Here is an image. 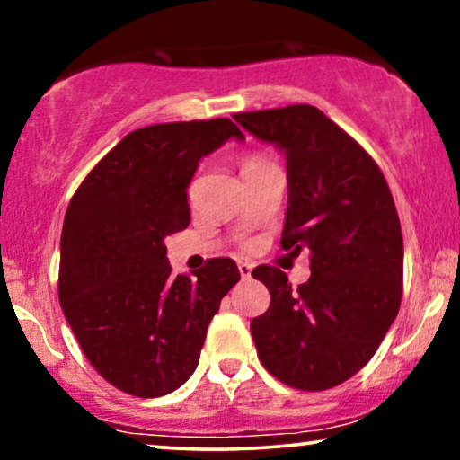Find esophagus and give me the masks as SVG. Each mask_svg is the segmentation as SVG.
Wrapping results in <instances>:
<instances>
[{"label":"esophagus","instance_id":"34e87169","mask_svg":"<svg viewBox=\"0 0 460 460\" xmlns=\"http://www.w3.org/2000/svg\"><path fill=\"white\" fill-rule=\"evenodd\" d=\"M251 270H253V266L249 261H238V272H241L243 279H251Z\"/></svg>","mask_w":460,"mask_h":460}]
</instances>
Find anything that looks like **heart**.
<instances>
[{
  "label": "heart",
  "mask_w": 460,
  "mask_h": 460,
  "mask_svg": "<svg viewBox=\"0 0 460 460\" xmlns=\"http://www.w3.org/2000/svg\"><path fill=\"white\" fill-rule=\"evenodd\" d=\"M261 163H266V161L260 159V156H244V159L241 161V172H244V169H249V167L261 165Z\"/></svg>",
  "instance_id": "heart-1"
}]
</instances>
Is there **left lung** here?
Instances as JSON below:
<instances>
[{
	"mask_svg": "<svg viewBox=\"0 0 460 460\" xmlns=\"http://www.w3.org/2000/svg\"><path fill=\"white\" fill-rule=\"evenodd\" d=\"M234 121L287 159L280 244L310 249V280L293 288L279 268L253 279L270 291L251 320L257 356L276 379L323 392L375 356L398 316L404 243L394 197L370 155L310 104L238 112Z\"/></svg>",
	"mask_w": 460,
	"mask_h": 460,
	"instance_id": "obj_1",
	"label": "left lung"
}]
</instances>
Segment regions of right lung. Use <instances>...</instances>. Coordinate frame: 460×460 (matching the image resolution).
<instances>
[{
  "instance_id": "right-lung-1",
  "label": "right lung",
  "mask_w": 460,
  "mask_h": 460,
  "mask_svg": "<svg viewBox=\"0 0 460 460\" xmlns=\"http://www.w3.org/2000/svg\"><path fill=\"white\" fill-rule=\"evenodd\" d=\"M243 131L230 119L131 131L87 173L60 236L58 297L84 354L111 385L159 398L190 379L207 326L241 280L228 257L172 276L165 238L190 224L199 161Z\"/></svg>"
}]
</instances>
